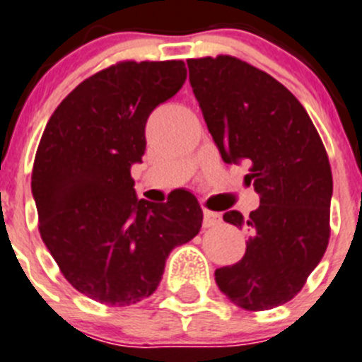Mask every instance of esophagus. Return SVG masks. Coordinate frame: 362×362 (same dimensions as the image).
<instances>
[{
	"mask_svg": "<svg viewBox=\"0 0 362 362\" xmlns=\"http://www.w3.org/2000/svg\"><path fill=\"white\" fill-rule=\"evenodd\" d=\"M222 222V216L215 211H209V209H204V218H202V226L204 227H215Z\"/></svg>",
	"mask_w": 362,
	"mask_h": 362,
	"instance_id": "obj_1",
	"label": "esophagus"
}]
</instances>
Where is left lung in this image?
<instances>
[{"label":"left lung","instance_id":"left-lung-1","mask_svg":"<svg viewBox=\"0 0 362 362\" xmlns=\"http://www.w3.org/2000/svg\"><path fill=\"white\" fill-rule=\"evenodd\" d=\"M190 85L226 163L250 161L259 208L223 220L249 230L242 259L216 268L233 304L267 311L290 302L322 261L330 236L332 172L304 106L275 78L240 58L187 60Z\"/></svg>","mask_w":362,"mask_h":362}]
</instances>
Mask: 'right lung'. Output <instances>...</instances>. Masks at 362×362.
I'll list each match as a JSON object with an SVG mask.
<instances>
[{
	"label": "right lung",
	"mask_w": 362,
	"mask_h": 362,
	"mask_svg": "<svg viewBox=\"0 0 362 362\" xmlns=\"http://www.w3.org/2000/svg\"><path fill=\"white\" fill-rule=\"evenodd\" d=\"M185 80L183 60L119 62L81 81L47 120L32 172L40 238L92 300L124 308L153 295L172 249L201 230L190 192L154 204L136 199L132 177L151 112Z\"/></svg>",
	"instance_id": "1"
}]
</instances>
